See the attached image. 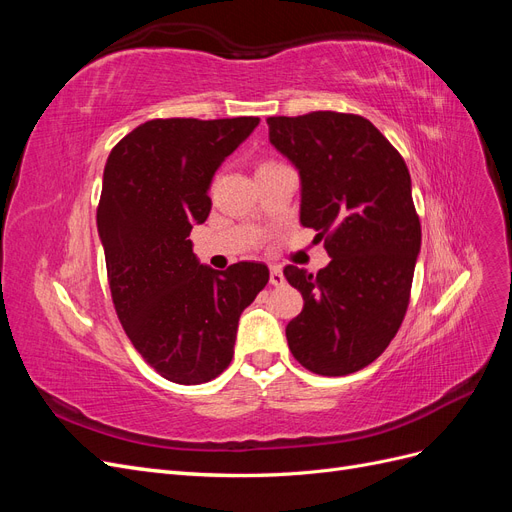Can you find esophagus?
Here are the masks:
<instances>
[{"instance_id": "esophagus-1", "label": "esophagus", "mask_w": 512, "mask_h": 512, "mask_svg": "<svg viewBox=\"0 0 512 512\" xmlns=\"http://www.w3.org/2000/svg\"><path fill=\"white\" fill-rule=\"evenodd\" d=\"M269 282H271V286H284L286 277H284V273H282V269H280V267H271Z\"/></svg>"}]
</instances>
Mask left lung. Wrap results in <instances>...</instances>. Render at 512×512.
<instances>
[{
	"label": "left lung",
	"mask_w": 512,
	"mask_h": 512,
	"mask_svg": "<svg viewBox=\"0 0 512 512\" xmlns=\"http://www.w3.org/2000/svg\"><path fill=\"white\" fill-rule=\"evenodd\" d=\"M267 126L269 143L299 170V220L327 235L331 256L316 275L284 269L303 294L288 348L314 374H354L391 344L408 309L421 252L408 166L361 115L316 111Z\"/></svg>",
	"instance_id": "left-lung-1"
}]
</instances>
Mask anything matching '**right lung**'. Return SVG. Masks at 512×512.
Listing matches in <instances>:
<instances>
[{
  "mask_svg": "<svg viewBox=\"0 0 512 512\" xmlns=\"http://www.w3.org/2000/svg\"><path fill=\"white\" fill-rule=\"evenodd\" d=\"M258 117L153 119L113 147L98 235L121 327L158 374L177 384L218 378L235 354L243 309L267 286L262 262L200 265L188 239L209 218L215 170Z\"/></svg>",
  "mask_w": 512,
  "mask_h": 512,
  "instance_id": "obj_1",
  "label": "right lung"
}]
</instances>
